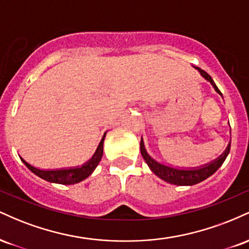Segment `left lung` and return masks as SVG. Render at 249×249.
Listing matches in <instances>:
<instances>
[{
    "mask_svg": "<svg viewBox=\"0 0 249 249\" xmlns=\"http://www.w3.org/2000/svg\"><path fill=\"white\" fill-rule=\"evenodd\" d=\"M196 70L199 71L200 75L204 77L206 81H208L211 84L213 85V88L215 89L216 92L219 93L220 96H222V93L220 92V90L218 87L215 85V83L213 82L212 77H211L206 71H204L202 69H200L198 67H194ZM231 150V145L228 144L227 148L225 150V152L216 158L215 160H213L210 164L204 165V166L198 167V168H176V167H171L167 166V165L160 164L157 160H154L152 157L148 156V153L146 152L144 146V142H142V138L141 141V152L144 160L146 161V164L150 167V170L156 174L157 177L165 180L166 182H170V184L173 185H178V186H192V185L198 184V182L204 181L205 179H207L208 177L212 176L213 173H215L218 171V168L224 164L225 159L227 158L228 153H230Z\"/></svg>",
    "mask_w": 249,
    "mask_h": 249,
    "instance_id": "left-lung-1",
    "label": "left lung"
}]
</instances>
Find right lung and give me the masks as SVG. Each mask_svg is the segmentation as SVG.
<instances>
[{
  "label": "right lung",
  "instance_id": "add662e5",
  "mask_svg": "<svg viewBox=\"0 0 249 249\" xmlns=\"http://www.w3.org/2000/svg\"><path fill=\"white\" fill-rule=\"evenodd\" d=\"M104 137L102 138L101 142H99L98 147H97L96 153L93 154L92 158L89 160L87 164L82 165L81 167H72V168H64V170H53V171H45V170H39L31 166L30 164H28L24 159L21 158V160L24 162V165L27 166L33 173H35L36 176H38L39 178L47 180L50 182H56V184H62V185H71V184H77V182L82 181V180L87 179L91 173L95 171L97 165L101 161L103 157V142H104Z\"/></svg>",
  "mask_w": 249,
  "mask_h": 249
}]
</instances>
